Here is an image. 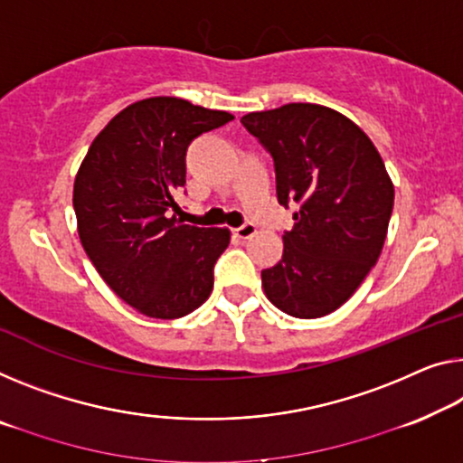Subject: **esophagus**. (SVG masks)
Returning a JSON list of instances; mask_svg holds the SVG:
<instances>
[{
	"label": "esophagus",
	"instance_id": "34e87169",
	"mask_svg": "<svg viewBox=\"0 0 463 463\" xmlns=\"http://www.w3.org/2000/svg\"><path fill=\"white\" fill-rule=\"evenodd\" d=\"M233 233H236V238H240V240H250L256 233V225L254 223H244V225L236 227Z\"/></svg>",
	"mask_w": 463,
	"mask_h": 463
}]
</instances>
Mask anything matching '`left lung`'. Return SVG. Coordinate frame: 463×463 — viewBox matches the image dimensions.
<instances>
[{
    "label": "left lung",
    "mask_w": 463,
    "mask_h": 463,
    "mask_svg": "<svg viewBox=\"0 0 463 463\" xmlns=\"http://www.w3.org/2000/svg\"><path fill=\"white\" fill-rule=\"evenodd\" d=\"M241 124L271 153L279 203L296 207L281 260L260 273L265 296L289 317L329 315L385 244L395 196L385 163L360 126L325 105L288 103Z\"/></svg>",
    "instance_id": "1"
}]
</instances>
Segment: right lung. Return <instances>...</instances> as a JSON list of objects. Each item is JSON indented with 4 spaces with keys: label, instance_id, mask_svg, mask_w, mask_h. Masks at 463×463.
Instances as JSON below:
<instances>
[{
    "label": "right lung",
    "instance_id": "obj_1",
    "mask_svg": "<svg viewBox=\"0 0 463 463\" xmlns=\"http://www.w3.org/2000/svg\"><path fill=\"white\" fill-rule=\"evenodd\" d=\"M232 119L186 99H142L97 134L80 163L74 211L82 248L140 315L180 318L211 296L213 267L232 233L182 223L175 192L186 184L192 138Z\"/></svg>",
    "mask_w": 463,
    "mask_h": 463
}]
</instances>
